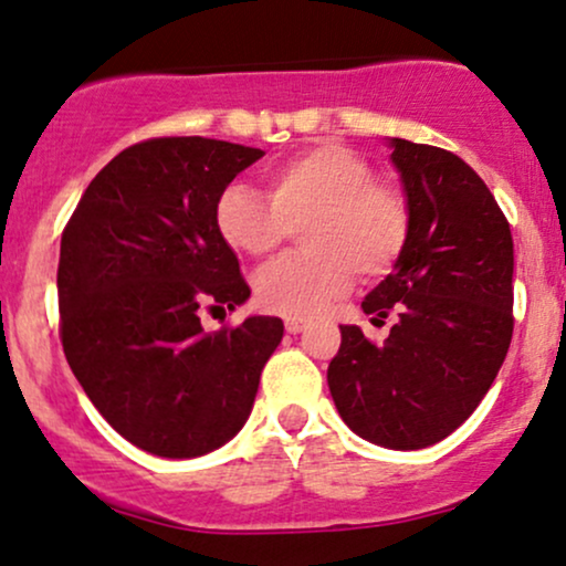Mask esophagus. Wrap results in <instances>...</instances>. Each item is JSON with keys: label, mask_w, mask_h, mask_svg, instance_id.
<instances>
[{"label": "esophagus", "mask_w": 566, "mask_h": 566, "mask_svg": "<svg viewBox=\"0 0 566 566\" xmlns=\"http://www.w3.org/2000/svg\"><path fill=\"white\" fill-rule=\"evenodd\" d=\"M307 328V321H298V317H285V331L289 334H302Z\"/></svg>", "instance_id": "34e87169"}]
</instances>
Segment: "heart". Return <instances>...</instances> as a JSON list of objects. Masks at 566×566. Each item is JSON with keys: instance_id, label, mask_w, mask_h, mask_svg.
Returning a JSON list of instances; mask_svg holds the SVG:
<instances>
[{"instance_id": "obj_1", "label": "heart", "mask_w": 566, "mask_h": 566, "mask_svg": "<svg viewBox=\"0 0 566 566\" xmlns=\"http://www.w3.org/2000/svg\"><path fill=\"white\" fill-rule=\"evenodd\" d=\"M270 196L230 182L214 201V228L232 251L262 259L294 224L307 251L277 259L254 281L256 302L285 317H315L363 277H381L408 245L410 206L395 185L374 179L360 153L321 143L268 171Z\"/></svg>"}]
</instances>
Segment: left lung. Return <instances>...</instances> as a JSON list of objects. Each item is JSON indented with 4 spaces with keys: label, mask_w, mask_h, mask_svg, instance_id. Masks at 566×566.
Here are the masks:
<instances>
[{
    "label": "left lung",
    "mask_w": 566,
    "mask_h": 566,
    "mask_svg": "<svg viewBox=\"0 0 566 566\" xmlns=\"http://www.w3.org/2000/svg\"><path fill=\"white\" fill-rule=\"evenodd\" d=\"M389 148L410 206V235L363 312L387 317L395 310L397 323L381 347L357 325H342L328 387L357 437L421 450L474 413L506 360L514 241L493 192L463 158L400 137Z\"/></svg>",
    "instance_id": "8db88e82"
}]
</instances>
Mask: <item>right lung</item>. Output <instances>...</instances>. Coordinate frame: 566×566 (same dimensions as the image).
<instances>
[{"instance_id":"add662e5","label":"right lung","mask_w":566,"mask_h":566,"mask_svg":"<svg viewBox=\"0 0 566 566\" xmlns=\"http://www.w3.org/2000/svg\"><path fill=\"white\" fill-rule=\"evenodd\" d=\"M264 150L209 137H156L99 169L60 241L65 360L99 416L161 458L222 448L254 408L281 317L206 334L198 310L251 296L214 228L222 188Z\"/></svg>"}]
</instances>
